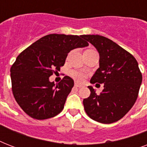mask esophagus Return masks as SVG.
Listing matches in <instances>:
<instances>
[{
    "mask_svg": "<svg viewBox=\"0 0 147 147\" xmlns=\"http://www.w3.org/2000/svg\"><path fill=\"white\" fill-rule=\"evenodd\" d=\"M75 86H76V87H78V88H82L83 85H82V84H79V83H78V82H76L75 83Z\"/></svg>",
    "mask_w": 147,
    "mask_h": 147,
    "instance_id": "1",
    "label": "esophagus"
}]
</instances>
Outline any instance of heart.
<instances>
[{"mask_svg": "<svg viewBox=\"0 0 147 147\" xmlns=\"http://www.w3.org/2000/svg\"><path fill=\"white\" fill-rule=\"evenodd\" d=\"M70 75L71 76V77H73L74 78H76L78 81H83L85 78V75L81 71H71L70 72Z\"/></svg>", "mask_w": 147, "mask_h": 147, "instance_id": "heart-1", "label": "heart"}]
</instances>
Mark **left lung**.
Wrapping results in <instances>:
<instances>
[{
  "mask_svg": "<svg viewBox=\"0 0 147 147\" xmlns=\"http://www.w3.org/2000/svg\"><path fill=\"white\" fill-rule=\"evenodd\" d=\"M82 37L94 46L99 53V68L91 78L92 84H104L97 94L88 86L91 94L83 100L86 114L94 121L112 123L121 119L136 102L142 83L137 60L116 42L100 35Z\"/></svg>",
  "mask_w": 147,
  "mask_h": 147,
  "instance_id": "obj_1",
  "label": "left lung"
}]
</instances>
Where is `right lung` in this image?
<instances>
[{"instance_id":"1","label":"right lung","mask_w":147,"mask_h":147,"mask_svg":"<svg viewBox=\"0 0 147 147\" xmlns=\"http://www.w3.org/2000/svg\"><path fill=\"white\" fill-rule=\"evenodd\" d=\"M82 36L49 34L27 47L10 68L12 92L15 100L26 114L37 120L56 116L74 86V81L65 76L58 84L49 81L60 70L68 53L88 47Z\"/></svg>"}]
</instances>
